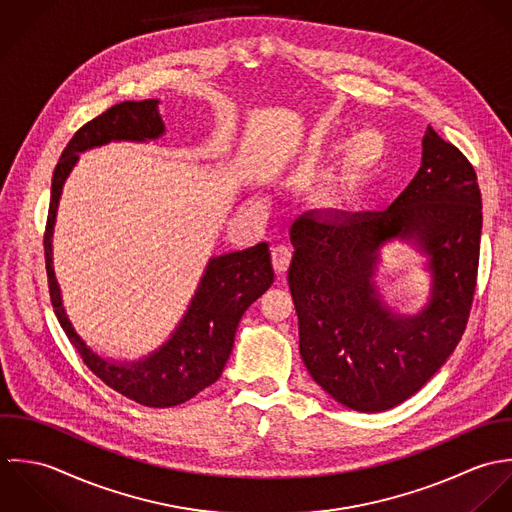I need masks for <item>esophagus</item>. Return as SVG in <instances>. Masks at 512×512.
<instances>
[{
	"mask_svg": "<svg viewBox=\"0 0 512 512\" xmlns=\"http://www.w3.org/2000/svg\"><path fill=\"white\" fill-rule=\"evenodd\" d=\"M293 259V249L289 245H275L273 247V265L277 273H285L291 265Z\"/></svg>",
	"mask_w": 512,
	"mask_h": 512,
	"instance_id": "34e87169",
	"label": "esophagus"
}]
</instances>
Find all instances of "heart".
Returning <instances> with one entry per match:
<instances>
[{
    "label": "heart",
    "mask_w": 512,
    "mask_h": 512,
    "mask_svg": "<svg viewBox=\"0 0 512 512\" xmlns=\"http://www.w3.org/2000/svg\"><path fill=\"white\" fill-rule=\"evenodd\" d=\"M386 156V140L376 130H360L344 144L342 170L330 180L332 186H344L370 170H374Z\"/></svg>",
    "instance_id": "b5f03b06"
}]
</instances>
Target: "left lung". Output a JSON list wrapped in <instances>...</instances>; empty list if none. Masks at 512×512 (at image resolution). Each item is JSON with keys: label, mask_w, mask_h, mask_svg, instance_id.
I'll list each match as a JSON object with an SVG mask.
<instances>
[{"label": "left lung", "mask_w": 512, "mask_h": 512, "mask_svg": "<svg viewBox=\"0 0 512 512\" xmlns=\"http://www.w3.org/2000/svg\"><path fill=\"white\" fill-rule=\"evenodd\" d=\"M421 166L384 211H307L291 227L289 287L312 380L346 408L376 413L419 392L459 344L481 247V190L469 160L431 126ZM402 240L426 257L428 303L388 306L375 277L381 251Z\"/></svg>", "instance_id": "obj_1"}]
</instances>
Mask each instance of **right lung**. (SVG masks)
I'll use <instances>...</instances> for the list:
<instances>
[{"label": "right lung", "instance_id": "add662e5", "mask_svg": "<svg viewBox=\"0 0 512 512\" xmlns=\"http://www.w3.org/2000/svg\"><path fill=\"white\" fill-rule=\"evenodd\" d=\"M158 99L124 101L75 132L63 150L51 182L45 229V263L55 314L83 362L106 386L148 408H172L211 386L233 350L241 316L275 281L269 243L211 257L198 289L170 338L138 360H112L93 350L73 326L55 275L53 233L63 186L79 154L110 142H152L166 134Z\"/></svg>", "mask_w": 512, "mask_h": 512}]
</instances>
